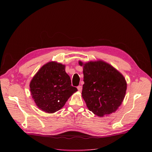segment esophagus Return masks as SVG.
<instances>
[{
	"label": "esophagus",
	"mask_w": 152,
	"mask_h": 152,
	"mask_svg": "<svg viewBox=\"0 0 152 152\" xmlns=\"http://www.w3.org/2000/svg\"><path fill=\"white\" fill-rule=\"evenodd\" d=\"M77 89H78V91H79L81 92L82 90V87L81 86H79L77 87Z\"/></svg>",
	"instance_id": "obj_1"
}]
</instances>
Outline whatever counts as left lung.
Listing matches in <instances>:
<instances>
[{"label":"left lung","instance_id":"obj_1","mask_svg":"<svg viewBox=\"0 0 152 152\" xmlns=\"http://www.w3.org/2000/svg\"><path fill=\"white\" fill-rule=\"evenodd\" d=\"M82 96L87 108L99 117L115 112L125 97L127 84L121 73L102 61L83 64Z\"/></svg>","mask_w":152,"mask_h":152}]
</instances>
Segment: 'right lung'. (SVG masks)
<instances>
[{
	"label": "right lung",
	"mask_w": 152,
	"mask_h": 152,
	"mask_svg": "<svg viewBox=\"0 0 152 152\" xmlns=\"http://www.w3.org/2000/svg\"><path fill=\"white\" fill-rule=\"evenodd\" d=\"M65 66L56 62L44 65L30 82L32 98L37 106L46 113L60 110L77 89L71 86Z\"/></svg>",
	"instance_id": "obj_1"
}]
</instances>
